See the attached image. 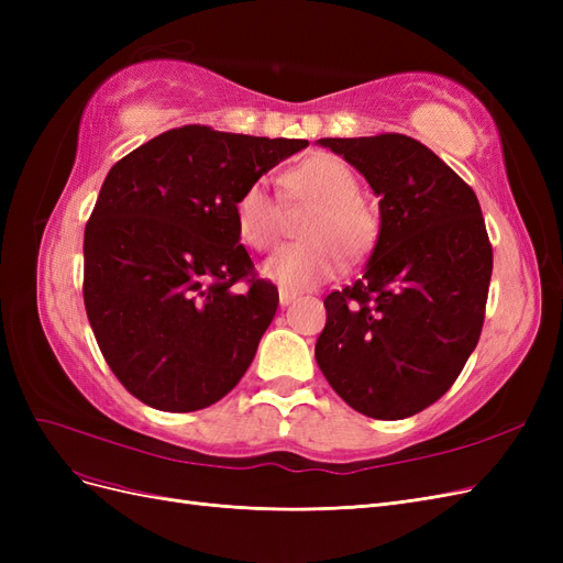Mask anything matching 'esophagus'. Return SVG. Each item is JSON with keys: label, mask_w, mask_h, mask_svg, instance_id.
<instances>
[{"label": "esophagus", "mask_w": 563, "mask_h": 563, "mask_svg": "<svg viewBox=\"0 0 563 563\" xmlns=\"http://www.w3.org/2000/svg\"><path fill=\"white\" fill-rule=\"evenodd\" d=\"M294 300H296L294 291H286V288H279V302L284 305V308H286V305H291Z\"/></svg>", "instance_id": "obj_1"}]
</instances>
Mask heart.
I'll list each match as a JSON object with an SVG mask.
<instances>
[{"mask_svg": "<svg viewBox=\"0 0 563 563\" xmlns=\"http://www.w3.org/2000/svg\"><path fill=\"white\" fill-rule=\"evenodd\" d=\"M288 203L312 207L300 236L305 244L286 246L263 265L265 277L286 291H308L343 269V253L360 261L376 244L378 218L360 199V180L338 157L317 155L282 176ZM284 211L263 183L246 185L234 201V228L255 251H272L282 240Z\"/></svg>", "mask_w": 563, "mask_h": 563, "instance_id": "1", "label": "heart"}]
</instances>
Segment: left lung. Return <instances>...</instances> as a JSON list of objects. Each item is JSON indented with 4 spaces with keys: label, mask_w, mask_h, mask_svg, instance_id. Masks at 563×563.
I'll return each instance as SVG.
<instances>
[{
    "label": "left lung",
    "mask_w": 563,
    "mask_h": 563,
    "mask_svg": "<svg viewBox=\"0 0 563 563\" xmlns=\"http://www.w3.org/2000/svg\"><path fill=\"white\" fill-rule=\"evenodd\" d=\"M380 197L364 277L323 298L314 356L354 411L420 413L451 389L479 343L493 246L472 187L404 133L319 139Z\"/></svg>",
    "instance_id": "obj_1"
}]
</instances>
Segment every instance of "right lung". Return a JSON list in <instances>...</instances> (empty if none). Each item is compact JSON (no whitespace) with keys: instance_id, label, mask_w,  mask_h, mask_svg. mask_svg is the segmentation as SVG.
<instances>
[{"instance_id":"right-lung-1","label":"right lung","mask_w":563,"mask_h":563,"mask_svg":"<svg viewBox=\"0 0 563 563\" xmlns=\"http://www.w3.org/2000/svg\"><path fill=\"white\" fill-rule=\"evenodd\" d=\"M308 147L187 124L119 159L84 230V305L108 366L159 411H199L242 380L275 319L234 201Z\"/></svg>"}]
</instances>
